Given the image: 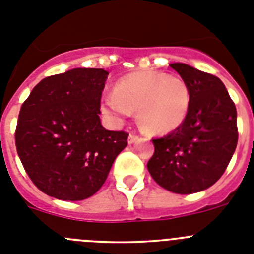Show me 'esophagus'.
Returning <instances> with one entry per match:
<instances>
[{
	"label": "esophagus",
	"instance_id": "1",
	"mask_svg": "<svg viewBox=\"0 0 254 254\" xmlns=\"http://www.w3.org/2000/svg\"><path fill=\"white\" fill-rule=\"evenodd\" d=\"M139 139L138 135H135V134H132V132H130L129 136H127V143L129 144H132V143H135L136 140Z\"/></svg>",
	"mask_w": 254,
	"mask_h": 254
}]
</instances>
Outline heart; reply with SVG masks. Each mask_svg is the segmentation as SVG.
<instances>
[{"label":"heart","instance_id":"heart-1","mask_svg":"<svg viewBox=\"0 0 254 254\" xmlns=\"http://www.w3.org/2000/svg\"><path fill=\"white\" fill-rule=\"evenodd\" d=\"M191 100V88L180 77L139 72L119 79L114 92L107 93L102 100V107L116 122H123L130 113L136 111L141 130L163 135L184 124Z\"/></svg>","mask_w":254,"mask_h":254}]
</instances>
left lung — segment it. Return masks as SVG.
Here are the masks:
<instances>
[{
    "label": "left lung",
    "mask_w": 254,
    "mask_h": 254,
    "mask_svg": "<svg viewBox=\"0 0 254 254\" xmlns=\"http://www.w3.org/2000/svg\"><path fill=\"white\" fill-rule=\"evenodd\" d=\"M170 67L191 88V107L178 129L153 139L147 167L159 186L187 195L209 189L227 170L238 143L237 109L218 77L184 63Z\"/></svg>",
    "instance_id": "8db88e82"
}]
</instances>
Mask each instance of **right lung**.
<instances>
[{"mask_svg":"<svg viewBox=\"0 0 254 254\" xmlns=\"http://www.w3.org/2000/svg\"><path fill=\"white\" fill-rule=\"evenodd\" d=\"M109 72L74 68L42 79L22 104L17 154L36 187L79 201L101 189L129 134L101 125L100 102Z\"/></svg>","mask_w":254,"mask_h":254,"instance_id":"1","label":"right lung"}]
</instances>
